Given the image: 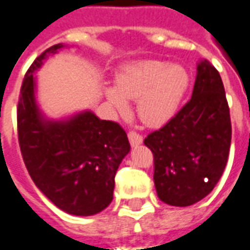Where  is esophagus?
<instances>
[{
    "mask_svg": "<svg viewBox=\"0 0 250 250\" xmlns=\"http://www.w3.org/2000/svg\"><path fill=\"white\" fill-rule=\"evenodd\" d=\"M128 141H130L131 146L136 147V146H139V145H142L143 138H142L139 134H136V132H134V131H131V132H128Z\"/></svg>",
    "mask_w": 250,
    "mask_h": 250,
    "instance_id": "obj_1",
    "label": "esophagus"
}]
</instances>
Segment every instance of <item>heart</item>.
<instances>
[{"label":"heart","mask_w":250,"mask_h":250,"mask_svg":"<svg viewBox=\"0 0 250 250\" xmlns=\"http://www.w3.org/2000/svg\"><path fill=\"white\" fill-rule=\"evenodd\" d=\"M116 87H105L104 95L119 116L130 112L127 100H136L141 120L150 127H161L177 114L188 92L190 76L178 62L142 60L127 65L116 76Z\"/></svg>","instance_id":"heart-1"}]
</instances>
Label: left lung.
<instances>
[{
  "label": "left lung",
  "mask_w": 250,
  "mask_h": 250,
  "mask_svg": "<svg viewBox=\"0 0 250 250\" xmlns=\"http://www.w3.org/2000/svg\"><path fill=\"white\" fill-rule=\"evenodd\" d=\"M230 141V114L220 73L208 60H199L191 99L145 139L154 154L159 199L190 206L205 198L225 170Z\"/></svg>",
  "instance_id": "1"
}]
</instances>
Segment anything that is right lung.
I'll return each instance as SVG.
<instances>
[{
    "label": "right lung",
    "instance_id": "obj_1",
    "mask_svg": "<svg viewBox=\"0 0 250 250\" xmlns=\"http://www.w3.org/2000/svg\"><path fill=\"white\" fill-rule=\"evenodd\" d=\"M64 48L46 49L25 75L17 108L19 142L41 193L68 214L87 217L111 204L115 174L131 147L118 123L99 119L91 109L52 119L40 108L36 72Z\"/></svg>",
    "mask_w": 250,
    "mask_h": 250
}]
</instances>
